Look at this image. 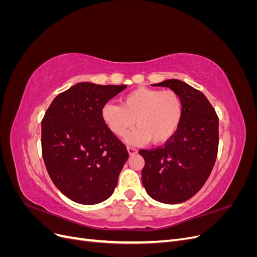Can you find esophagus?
Wrapping results in <instances>:
<instances>
[{
	"label": "esophagus",
	"mask_w": 257,
	"mask_h": 257,
	"mask_svg": "<svg viewBox=\"0 0 257 257\" xmlns=\"http://www.w3.org/2000/svg\"><path fill=\"white\" fill-rule=\"evenodd\" d=\"M127 151L130 153V155H133V154L137 153V149L134 147H127Z\"/></svg>",
	"instance_id": "34e87169"
}]
</instances>
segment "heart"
I'll list each match as a JSON object with an SVG mask.
<instances>
[{
  "label": "heart",
  "mask_w": 257,
  "mask_h": 257,
  "mask_svg": "<svg viewBox=\"0 0 257 257\" xmlns=\"http://www.w3.org/2000/svg\"><path fill=\"white\" fill-rule=\"evenodd\" d=\"M183 100L174 90L138 88L121 98V105L107 103L102 108V118L112 134L121 137L134 125L126 136L130 144H163L168 142L180 126L183 118Z\"/></svg>",
  "instance_id": "heart-1"
}]
</instances>
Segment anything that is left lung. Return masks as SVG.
I'll use <instances>...</instances> for the list:
<instances>
[{
  "instance_id": "obj_1",
  "label": "left lung",
  "mask_w": 257,
  "mask_h": 257,
  "mask_svg": "<svg viewBox=\"0 0 257 257\" xmlns=\"http://www.w3.org/2000/svg\"><path fill=\"white\" fill-rule=\"evenodd\" d=\"M153 85L176 91L183 100V118L176 134L163 147L141 149L145 159L142 180L147 193L164 204L190 199L212 172L219 149V116L199 90L178 79Z\"/></svg>"
}]
</instances>
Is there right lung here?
Wrapping results in <instances>:
<instances>
[{
	"instance_id": "1",
	"label": "right lung",
	"mask_w": 257,
	"mask_h": 257,
	"mask_svg": "<svg viewBox=\"0 0 257 257\" xmlns=\"http://www.w3.org/2000/svg\"><path fill=\"white\" fill-rule=\"evenodd\" d=\"M126 88L79 82L60 93L42 120V153L54 185L82 205L112 195L128 159L102 118L103 106Z\"/></svg>"
}]
</instances>
